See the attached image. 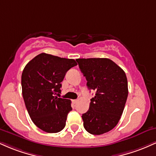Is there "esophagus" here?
I'll return each mask as SVG.
<instances>
[{
    "mask_svg": "<svg viewBox=\"0 0 156 156\" xmlns=\"http://www.w3.org/2000/svg\"><path fill=\"white\" fill-rule=\"evenodd\" d=\"M78 100H73V104H76L77 103H78Z\"/></svg>",
    "mask_w": 156,
    "mask_h": 156,
    "instance_id": "esophagus-1",
    "label": "esophagus"
}]
</instances>
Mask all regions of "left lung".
<instances>
[{"label": "left lung", "instance_id": "1", "mask_svg": "<svg viewBox=\"0 0 156 156\" xmlns=\"http://www.w3.org/2000/svg\"><path fill=\"white\" fill-rule=\"evenodd\" d=\"M89 89L95 90L88 112L82 114L83 127L93 135L112 130L120 119L128 94L123 69L106 58H78Z\"/></svg>", "mask_w": 156, "mask_h": 156}]
</instances>
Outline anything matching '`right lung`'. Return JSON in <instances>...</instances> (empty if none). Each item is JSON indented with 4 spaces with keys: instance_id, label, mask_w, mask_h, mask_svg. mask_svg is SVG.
Returning a JSON list of instances; mask_svg holds the SVG:
<instances>
[{
    "instance_id": "right-lung-1",
    "label": "right lung",
    "mask_w": 156,
    "mask_h": 156,
    "mask_svg": "<svg viewBox=\"0 0 156 156\" xmlns=\"http://www.w3.org/2000/svg\"><path fill=\"white\" fill-rule=\"evenodd\" d=\"M77 65L74 59L40 53L26 64L21 77L22 93L33 122L47 133L64 129L71 101L54 96L60 93L66 73Z\"/></svg>"
}]
</instances>
